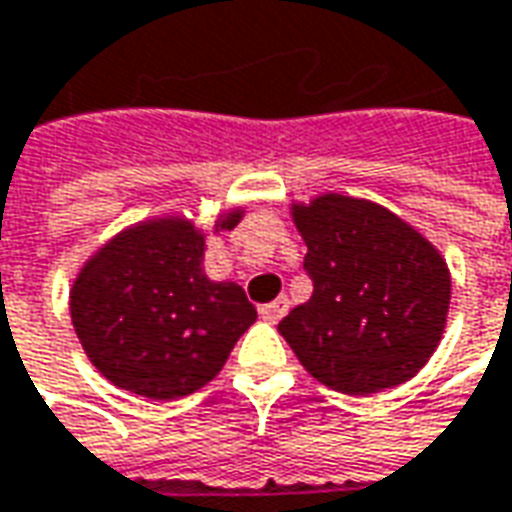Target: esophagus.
<instances>
[{
  "label": "esophagus",
  "mask_w": 512,
  "mask_h": 512,
  "mask_svg": "<svg viewBox=\"0 0 512 512\" xmlns=\"http://www.w3.org/2000/svg\"><path fill=\"white\" fill-rule=\"evenodd\" d=\"M289 311V300L286 297H277L274 303H266V306H260V317L266 320V323H277L283 314Z\"/></svg>",
  "instance_id": "1"
}]
</instances>
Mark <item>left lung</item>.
I'll return each mask as SVG.
<instances>
[{
  "instance_id": "8db88e82",
  "label": "left lung",
  "mask_w": 512,
  "mask_h": 512,
  "mask_svg": "<svg viewBox=\"0 0 512 512\" xmlns=\"http://www.w3.org/2000/svg\"><path fill=\"white\" fill-rule=\"evenodd\" d=\"M311 297L277 331L317 382L368 397L419 374L445 334L450 272L391 209L340 192L291 203Z\"/></svg>"
}]
</instances>
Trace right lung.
<instances>
[{
    "instance_id": "add662e5",
    "label": "right lung",
    "mask_w": 512,
    "mask_h": 512,
    "mask_svg": "<svg viewBox=\"0 0 512 512\" xmlns=\"http://www.w3.org/2000/svg\"><path fill=\"white\" fill-rule=\"evenodd\" d=\"M226 209L215 232H232ZM206 235L184 215L127 226L87 257L70 317L90 362L113 385L147 399L195 394L221 374L240 334L257 320L238 283L203 272Z\"/></svg>"
}]
</instances>
